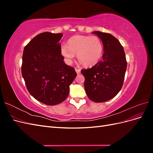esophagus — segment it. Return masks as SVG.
I'll list each match as a JSON object with an SVG mask.
<instances>
[{
	"label": "esophagus",
	"instance_id": "34e87169",
	"mask_svg": "<svg viewBox=\"0 0 153 153\" xmlns=\"http://www.w3.org/2000/svg\"><path fill=\"white\" fill-rule=\"evenodd\" d=\"M75 71H76V73H77V74H80V71H81V70H80V69L75 68Z\"/></svg>",
	"mask_w": 153,
	"mask_h": 153
}]
</instances>
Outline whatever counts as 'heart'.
<instances>
[{
    "mask_svg": "<svg viewBox=\"0 0 153 153\" xmlns=\"http://www.w3.org/2000/svg\"><path fill=\"white\" fill-rule=\"evenodd\" d=\"M61 53L67 63L71 64L76 53L77 59L85 66L98 64L103 54V45L96 36L77 35L69 38L68 45L61 47Z\"/></svg>",
    "mask_w": 153,
    "mask_h": 153,
    "instance_id": "obj_1",
    "label": "heart"
}]
</instances>
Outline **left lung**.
Masks as SVG:
<instances>
[{
  "mask_svg": "<svg viewBox=\"0 0 153 153\" xmlns=\"http://www.w3.org/2000/svg\"><path fill=\"white\" fill-rule=\"evenodd\" d=\"M103 44V59L95 66L82 69L84 87L91 100L96 103L108 101L116 96L123 85L127 62L119 40L108 33L94 31Z\"/></svg>",
  "mask_w": 153,
  "mask_h": 153,
  "instance_id": "left-lung-1",
  "label": "left lung"
}]
</instances>
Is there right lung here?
I'll return each mask as SVG.
<instances>
[{
    "label": "right lung",
    "instance_id": "right-lung-1",
    "mask_svg": "<svg viewBox=\"0 0 153 153\" xmlns=\"http://www.w3.org/2000/svg\"><path fill=\"white\" fill-rule=\"evenodd\" d=\"M62 34L45 32L35 36L24 50L22 74L29 93L40 102L55 105L65 100L76 76L61 53Z\"/></svg>",
    "mask_w": 153,
    "mask_h": 153
}]
</instances>
